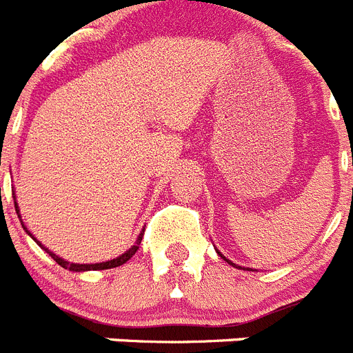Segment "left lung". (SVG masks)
<instances>
[{
	"instance_id": "obj_1",
	"label": "left lung",
	"mask_w": 353,
	"mask_h": 353,
	"mask_svg": "<svg viewBox=\"0 0 353 353\" xmlns=\"http://www.w3.org/2000/svg\"><path fill=\"white\" fill-rule=\"evenodd\" d=\"M217 254H219V256H221V258H224V256H223V254H221V252H219V251H217ZM224 260H226V258H224ZM226 261H228V263H232V261H230V260H226ZM232 265H235V263H232Z\"/></svg>"
}]
</instances>
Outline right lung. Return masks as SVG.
<instances>
[{"label": "right lung", "instance_id": "right-lung-1", "mask_svg": "<svg viewBox=\"0 0 353 353\" xmlns=\"http://www.w3.org/2000/svg\"><path fill=\"white\" fill-rule=\"evenodd\" d=\"M14 199H15V196H14ZM15 212H17V214H19V207H17V203H15ZM21 224H23V223H21ZM23 228H24V224H23ZM24 230H26V228H24ZM26 232H28V230H26ZM28 235L31 236V233L28 232ZM33 240H35V242H37V244H39V245H42V244H40V242H39V240L35 239V236H33ZM141 240H143V233H139L138 240H136V244H134L132 248L129 249V251L123 252V254H121V256L113 258V260H109V261H102V263H88V265L70 263V261H65L63 258L56 256L54 252H51V251H49V249L43 248V245H42V248L46 249V251L49 252V256H51L52 260L56 261V263L61 265V267H63V269L74 270V272H84V270H104V269H113V267H120V265H123V263H125V261H129L130 258H132L134 254H136V251H138V249H139V244H141Z\"/></svg>", "mask_w": 353, "mask_h": 353}]
</instances>
